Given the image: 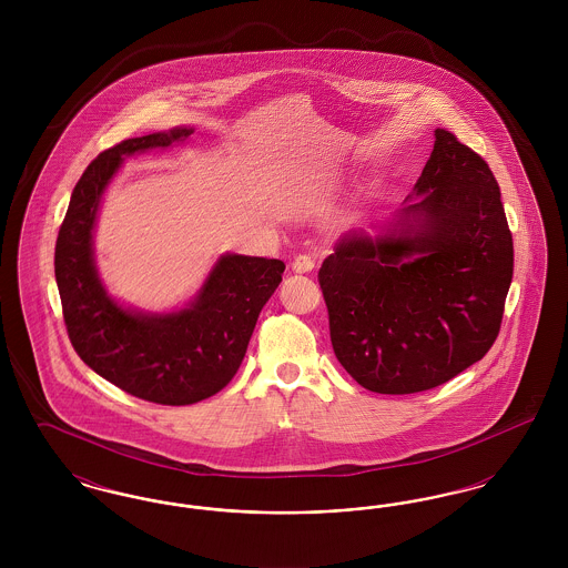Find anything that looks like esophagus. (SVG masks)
Instances as JSON below:
<instances>
[{"label": "esophagus", "mask_w": 568, "mask_h": 568, "mask_svg": "<svg viewBox=\"0 0 568 568\" xmlns=\"http://www.w3.org/2000/svg\"><path fill=\"white\" fill-rule=\"evenodd\" d=\"M313 268H315V262L308 255H297L292 264V271L296 274H306V272H313Z\"/></svg>", "instance_id": "obj_1"}]
</instances>
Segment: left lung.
<instances>
[{
  "label": "left lung",
  "instance_id": "obj_1",
  "mask_svg": "<svg viewBox=\"0 0 568 568\" xmlns=\"http://www.w3.org/2000/svg\"><path fill=\"white\" fill-rule=\"evenodd\" d=\"M511 278L514 239L489 165L434 130L405 206L373 232H347L325 257L334 353L371 392L433 389L489 352Z\"/></svg>",
  "mask_w": 568,
  "mask_h": 568
}]
</instances>
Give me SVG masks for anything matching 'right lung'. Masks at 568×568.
<instances>
[{
    "mask_svg": "<svg viewBox=\"0 0 568 568\" xmlns=\"http://www.w3.org/2000/svg\"><path fill=\"white\" fill-rule=\"evenodd\" d=\"M191 128L130 138L82 172L54 246V278L68 336L82 362L135 398L200 403L236 375L264 304L281 283V260L223 253L183 308L149 313L112 297L95 266L93 234L104 191L135 153L185 142Z\"/></svg>",
    "mask_w": 568,
    "mask_h": 568,
    "instance_id": "obj_1",
    "label": "right lung"
}]
</instances>
